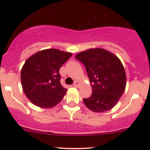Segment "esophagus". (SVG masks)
<instances>
[{"label": "esophagus", "instance_id": "34e87169", "mask_svg": "<svg viewBox=\"0 0 150 150\" xmlns=\"http://www.w3.org/2000/svg\"><path fill=\"white\" fill-rule=\"evenodd\" d=\"M80 85V82H78V81H75L73 83V86L75 87H77L78 86Z\"/></svg>", "mask_w": 150, "mask_h": 150}]
</instances>
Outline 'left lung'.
<instances>
[{
	"mask_svg": "<svg viewBox=\"0 0 150 150\" xmlns=\"http://www.w3.org/2000/svg\"><path fill=\"white\" fill-rule=\"evenodd\" d=\"M75 58L85 65L92 89V95L83 99L84 104L94 112L111 109L126 86L125 71L119 58L101 48L82 51Z\"/></svg>",
	"mask_w": 150,
	"mask_h": 150,
	"instance_id": "1",
	"label": "left lung"
}]
</instances>
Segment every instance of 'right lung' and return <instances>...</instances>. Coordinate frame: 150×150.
<instances>
[{"mask_svg":"<svg viewBox=\"0 0 150 150\" xmlns=\"http://www.w3.org/2000/svg\"><path fill=\"white\" fill-rule=\"evenodd\" d=\"M71 56V53L49 49L38 51L25 61L21 70V83L32 104L49 108L62 100L67 89L60 82L59 70Z\"/></svg>","mask_w":150,"mask_h":150,"instance_id":"1","label":"right lung"}]
</instances>
